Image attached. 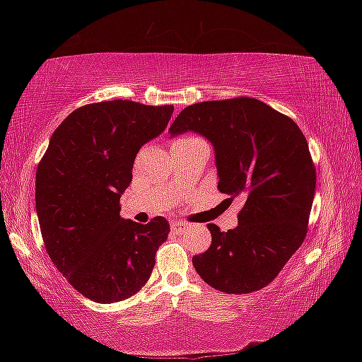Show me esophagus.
Returning a JSON list of instances; mask_svg holds the SVG:
<instances>
[{
  "instance_id": "1",
  "label": "esophagus",
  "mask_w": 362,
  "mask_h": 362,
  "mask_svg": "<svg viewBox=\"0 0 362 362\" xmlns=\"http://www.w3.org/2000/svg\"><path fill=\"white\" fill-rule=\"evenodd\" d=\"M187 228H188V225L183 223V222H173V223H170V230H173L175 235H182V233L185 231Z\"/></svg>"
}]
</instances>
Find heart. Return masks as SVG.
Returning <instances> with one entry per match:
<instances>
[{
    "label": "heart",
    "instance_id": "b5f03b06",
    "mask_svg": "<svg viewBox=\"0 0 362 362\" xmlns=\"http://www.w3.org/2000/svg\"><path fill=\"white\" fill-rule=\"evenodd\" d=\"M192 140H194V137H182L179 140H175L174 145H180V144H187V142H192Z\"/></svg>",
    "mask_w": 362,
    "mask_h": 362
}]
</instances>
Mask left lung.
<instances>
[{
	"instance_id": "8db88e82",
	"label": "left lung",
	"mask_w": 362,
	"mask_h": 362,
	"mask_svg": "<svg viewBox=\"0 0 362 362\" xmlns=\"http://www.w3.org/2000/svg\"><path fill=\"white\" fill-rule=\"evenodd\" d=\"M188 131L212 144L220 192L244 201L236 228L209 223L212 243L193 257V267L220 292L259 291L306 236L316 188L308 142L289 116L252 97L183 108L169 132Z\"/></svg>"
}]
</instances>
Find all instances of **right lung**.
Returning <instances> with one entry per match:
<instances>
[{"label": "right lung", "instance_id": "right-lung-1", "mask_svg": "<svg viewBox=\"0 0 362 362\" xmlns=\"http://www.w3.org/2000/svg\"><path fill=\"white\" fill-rule=\"evenodd\" d=\"M173 105L107 100L79 107L54 131L36 169L35 203L54 265L97 303H115L145 286L164 217L142 225L119 216L139 150L166 129Z\"/></svg>", "mask_w": 362, "mask_h": 362}]
</instances>
